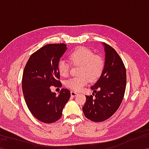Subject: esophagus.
I'll use <instances>...</instances> for the list:
<instances>
[{
  "instance_id": "esophagus-1",
  "label": "esophagus",
  "mask_w": 149,
  "mask_h": 149,
  "mask_svg": "<svg viewBox=\"0 0 149 149\" xmlns=\"http://www.w3.org/2000/svg\"><path fill=\"white\" fill-rule=\"evenodd\" d=\"M70 93H71L72 97H75V96H76L77 95V93H76L75 91H72L70 92Z\"/></svg>"
}]
</instances>
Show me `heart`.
I'll use <instances>...</instances> for the list:
<instances>
[{
  "label": "heart",
  "instance_id": "b5f03b06",
  "mask_svg": "<svg viewBox=\"0 0 149 149\" xmlns=\"http://www.w3.org/2000/svg\"><path fill=\"white\" fill-rule=\"evenodd\" d=\"M69 58L72 64L80 65L78 75L79 76L70 78L65 82V86L74 91H79L89 80L96 81L104 71L105 62L99 55L87 47H79L70 54ZM58 70L62 77H67L70 72V64L64 59L60 60Z\"/></svg>",
  "mask_w": 149,
  "mask_h": 149
}]
</instances>
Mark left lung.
Instances as JSON below:
<instances>
[{
    "instance_id": "obj_1",
    "label": "left lung",
    "mask_w": 149,
    "mask_h": 149,
    "mask_svg": "<svg viewBox=\"0 0 149 149\" xmlns=\"http://www.w3.org/2000/svg\"><path fill=\"white\" fill-rule=\"evenodd\" d=\"M105 65L101 76L91 87L92 95L86 96L83 107L85 116L95 122H103L116 112L122 102L126 87V70L119 54L104 43Z\"/></svg>"
}]
</instances>
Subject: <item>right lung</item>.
<instances>
[{
  "mask_svg": "<svg viewBox=\"0 0 149 149\" xmlns=\"http://www.w3.org/2000/svg\"><path fill=\"white\" fill-rule=\"evenodd\" d=\"M66 49L64 43L45 45L31 55L24 68L22 84L25 100L33 116L43 123L58 120L70 99L68 89H62L58 96L50 90L51 86H62L58 64Z\"/></svg>",
  "mask_w": 149,
  "mask_h": 149,
  "instance_id": "obj_1",
  "label": "right lung"
}]
</instances>
